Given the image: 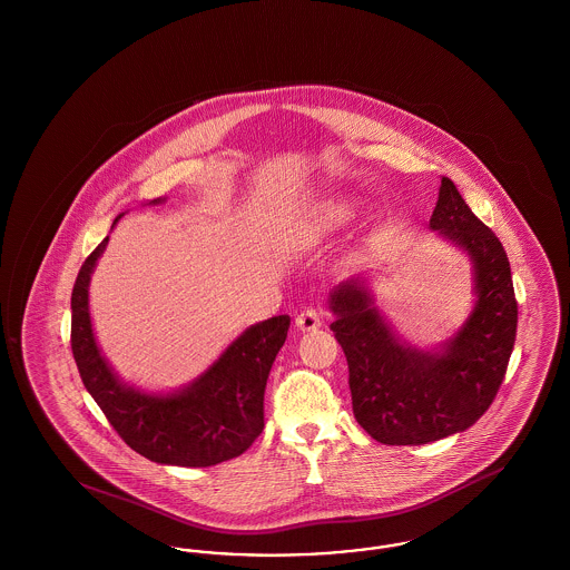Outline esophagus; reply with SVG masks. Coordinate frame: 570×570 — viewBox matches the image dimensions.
I'll return each mask as SVG.
<instances>
[{"mask_svg": "<svg viewBox=\"0 0 570 570\" xmlns=\"http://www.w3.org/2000/svg\"><path fill=\"white\" fill-rule=\"evenodd\" d=\"M295 326L298 331H316L323 326V318L316 309H303L295 318Z\"/></svg>", "mask_w": 570, "mask_h": 570, "instance_id": "esophagus-1", "label": "esophagus"}]
</instances>
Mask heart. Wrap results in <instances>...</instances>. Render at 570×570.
<instances>
[{
  "label": "heart",
  "instance_id": "1",
  "mask_svg": "<svg viewBox=\"0 0 570 570\" xmlns=\"http://www.w3.org/2000/svg\"><path fill=\"white\" fill-rule=\"evenodd\" d=\"M348 217V207L342 203H325L318 212V224L321 228H333L342 224Z\"/></svg>",
  "mask_w": 570,
  "mask_h": 570
}]
</instances>
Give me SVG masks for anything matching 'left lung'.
<instances>
[{
    "label": "left lung",
    "instance_id": "8db88e82",
    "mask_svg": "<svg viewBox=\"0 0 570 570\" xmlns=\"http://www.w3.org/2000/svg\"><path fill=\"white\" fill-rule=\"evenodd\" d=\"M430 230L472 267V307L451 337L416 346L397 333L356 273L326 298L331 331L348 361L356 423L382 444H428L472 428L491 406L515 346L517 301L507 252L449 177Z\"/></svg>",
    "mask_w": 570,
    "mask_h": 570
}]
</instances>
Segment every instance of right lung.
I'll list each match as a JSON object with an SVG mask.
<instances>
[{
    "instance_id": "add662e5",
    "label": "right lung",
    "mask_w": 570,
    "mask_h": 570,
    "mask_svg": "<svg viewBox=\"0 0 570 570\" xmlns=\"http://www.w3.org/2000/svg\"><path fill=\"white\" fill-rule=\"evenodd\" d=\"M164 200L154 198L147 205ZM107 245L109 235L87 256L72 288V354L85 389L124 442L149 461L205 468L239 458L265 428V386L291 316L247 326L203 374L179 389H140L112 370L89 314L91 275Z\"/></svg>"
}]
</instances>
